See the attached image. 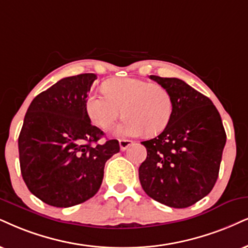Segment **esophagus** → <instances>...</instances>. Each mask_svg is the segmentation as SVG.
<instances>
[{"mask_svg":"<svg viewBox=\"0 0 248 248\" xmlns=\"http://www.w3.org/2000/svg\"><path fill=\"white\" fill-rule=\"evenodd\" d=\"M132 145H133L132 140H127V139H121V140H119V147H121L122 151H126V149L131 147Z\"/></svg>","mask_w":248,"mask_h":248,"instance_id":"1","label":"esophagus"}]
</instances>
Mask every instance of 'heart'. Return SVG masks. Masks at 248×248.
<instances>
[{"instance_id":"1","label":"heart","mask_w":248,"mask_h":248,"mask_svg":"<svg viewBox=\"0 0 248 248\" xmlns=\"http://www.w3.org/2000/svg\"><path fill=\"white\" fill-rule=\"evenodd\" d=\"M103 91L90 94L86 100L88 117L102 130L110 129L123 114L125 118L115 129L117 136H155L172 118V95L160 84L138 78H114L103 84Z\"/></svg>"}]
</instances>
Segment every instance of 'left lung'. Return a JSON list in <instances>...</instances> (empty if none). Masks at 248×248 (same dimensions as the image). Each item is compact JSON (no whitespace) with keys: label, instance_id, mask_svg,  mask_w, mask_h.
Returning a JSON list of instances; mask_svg holds the SVG:
<instances>
[{"label":"left lung","instance_id":"left-lung-1","mask_svg":"<svg viewBox=\"0 0 248 248\" xmlns=\"http://www.w3.org/2000/svg\"><path fill=\"white\" fill-rule=\"evenodd\" d=\"M151 79L170 91L173 114L160 136L141 142L147 157L139 167L140 184L157 202L186 208L215 185L227 134L208 97L178 78Z\"/></svg>","mask_w":248,"mask_h":248}]
</instances>
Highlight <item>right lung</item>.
Masks as SVG:
<instances>
[{
  "label": "right lung",
  "mask_w": 248,
  "mask_h": 248,
  "mask_svg": "<svg viewBox=\"0 0 248 248\" xmlns=\"http://www.w3.org/2000/svg\"><path fill=\"white\" fill-rule=\"evenodd\" d=\"M96 79L82 73L61 79L33 99L18 138L20 171L31 193L49 206L66 208L96 194L106 162L119 152L86 112ZM95 143V145H92Z\"/></svg>",
  "instance_id": "add662e5"
}]
</instances>
